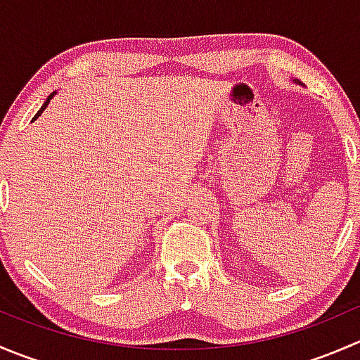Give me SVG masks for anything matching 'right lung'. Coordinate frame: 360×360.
Here are the masks:
<instances>
[{
    "label": "right lung",
    "mask_w": 360,
    "mask_h": 360,
    "mask_svg": "<svg viewBox=\"0 0 360 360\" xmlns=\"http://www.w3.org/2000/svg\"><path fill=\"white\" fill-rule=\"evenodd\" d=\"M56 94H57V92H53V94H50V96H49V97H46L45 104H43V106H41V108H39V111H38V112H36V115H34V120H36V118H38V116H39V115H41V112H43V111H45V110H46V106H49L50 99H52V97H53V96H56Z\"/></svg>",
    "instance_id": "add662e5"
}]
</instances>
